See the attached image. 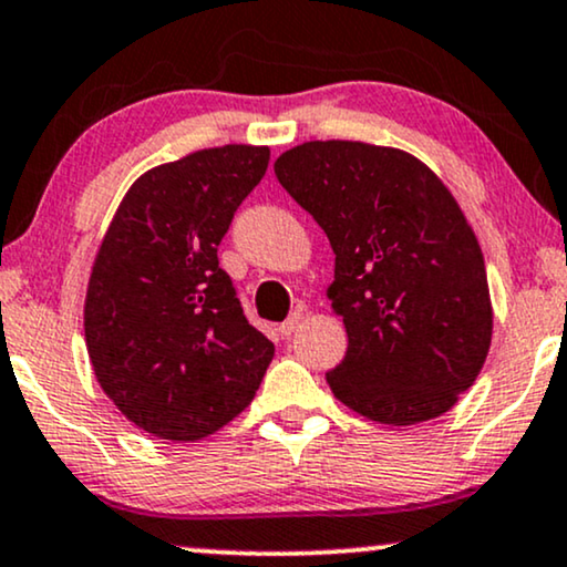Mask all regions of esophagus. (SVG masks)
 <instances>
[{"mask_svg":"<svg viewBox=\"0 0 567 567\" xmlns=\"http://www.w3.org/2000/svg\"><path fill=\"white\" fill-rule=\"evenodd\" d=\"M299 323H302V316H299V312H295V316H289L281 326H278V333H281L284 339H289L291 333H295L297 328H299Z\"/></svg>","mask_w":567,"mask_h":567,"instance_id":"1","label":"esophagus"}]
</instances>
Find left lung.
Wrapping results in <instances>:
<instances>
[{
    "label": "left lung",
    "instance_id": "1",
    "mask_svg": "<svg viewBox=\"0 0 567 567\" xmlns=\"http://www.w3.org/2000/svg\"><path fill=\"white\" fill-rule=\"evenodd\" d=\"M276 176L337 255L328 299L347 354L333 396L375 423L444 415L473 386L492 344L478 239L436 173L391 146L305 142Z\"/></svg>",
    "mask_w": 567,
    "mask_h": 567
}]
</instances>
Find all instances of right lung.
I'll list each match as a JSON object with an SVG mask.
<instances>
[{
	"label": "right lung",
	"mask_w": 567,
	"mask_h": 567,
	"mask_svg": "<svg viewBox=\"0 0 567 567\" xmlns=\"http://www.w3.org/2000/svg\"><path fill=\"white\" fill-rule=\"evenodd\" d=\"M268 146L226 144L134 181L91 268L83 331L96 381L152 436L197 442L234 421L272 360L218 244L268 171Z\"/></svg>",
	"instance_id": "add662e5"
}]
</instances>
